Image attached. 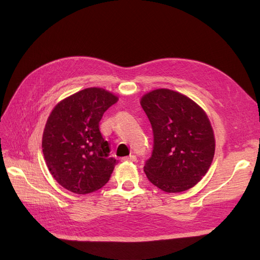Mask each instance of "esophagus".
<instances>
[{"label": "esophagus", "instance_id": "obj_1", "mask_svg": "<svg viewBox=\"0 0 260 260\" xmlns=\"http://www.w3.org/2000/svg\"><path fill=\"white\" fill-rule=\"evenodd\" d=\"M122 161H136L137 160V156L136 155H130V156H125L121 158Z\"/></svg>", "mask_w": 260, "mask_h": 260}]
</instances>
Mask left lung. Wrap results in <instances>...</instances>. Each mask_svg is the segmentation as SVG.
<instances>
[{
	"label": "left lung",
	"mask_w": 260,
	"mask_h": 260,
	"mask_svg": "<svg viewBox=\"0 0 260 260\" xmlns=\"http://www.w3.org/2000/svg\"><path fill=\"white\" fill-rule=\"evenodd\" d=\"M152 124L154 145L144 165L151 182L168 193L193 187L208 171L215 155V137L203 109L191 99L157 89L141 99Z\"/></svg>",
	"instance_id": "8db88e82"
}]
</instances>
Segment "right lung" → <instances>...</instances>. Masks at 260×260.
I'll return each instance as SVG.
<instances>
[{
    "instance_id": "add662e5",
    "label": "right lung",
    "mask_w": 260,
    "mask_h": 260,
    "mask_svg": "<svg viewBox=\"0 0 260 260\" xmlns=\"http://www.w3.org/2000/svg\"><path fill=\"white\" fill-rule=\"evenodd\" d=\"M117 101L104 89L88 88L59 102L49 116L42 151L51 175L66 190L88 194L108 182L117 160L109 157L99 125Z\"/></svg>"
}]
</instances>
